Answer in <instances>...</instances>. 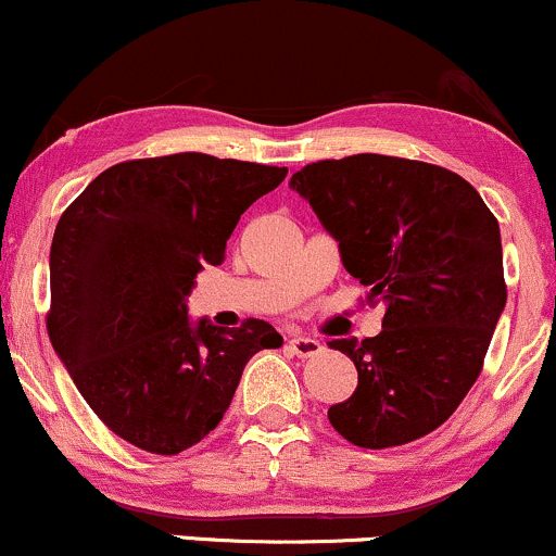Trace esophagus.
<instances>
[{"mask_svg":"<svg viewBox=\"0 0 556 556\" xmlns=\"http://www.w3.org/2000/svg\"><path fill=\"white\" fill-rule=\"evenodd\" d=\"M290 350L298 358H314V355L321 353V342L314 340V337H292Z\"/></svg>","mask_w":556,"mask_h":556,"instance_id":"1","label":"esophagus"}]
</instances>
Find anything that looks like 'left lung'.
I'll use <instances>...</instances> for the list:
<instances>
[{"label": "left lung", "mask_w": 556, "mask_h": 556, "mask_svg": "<svg viewBox=\"0 0 556 556\" xmlns=\"http://www.w3.org/2000/svg\"><path fill=\"white\" fill-rule=\"evenodd\" d=\"M290 188L340 242L368 300L387 305L376 337L329 342L358 368L329 424L366 450L426 437L476 384L507 303L500 222L468 180L413 159H327Z\"/></svg>", "instance_id": "1"}]
</instances>
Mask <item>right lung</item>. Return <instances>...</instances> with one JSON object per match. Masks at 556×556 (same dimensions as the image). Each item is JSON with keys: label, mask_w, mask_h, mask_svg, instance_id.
I'll return each mask as SVG.
<instances>
[{"label": "right lung", "mask_w": 556, "mask_h": 556, "mask_svg": "<svg viewBox=\"0 0 556 556\" xmlns=\"http://www.w3.org/2000/svg\"><path fill=\"white\" fill-rule=\"evenodd\" d=\"M287 167L172 154L101 172L60 216L49 340L83 400L125 442L177 455L219 426L271 324L190 321L198 271L219 266L240 214Z\"/></svg>", "instance_id": "obj_1"}]
</instances>
